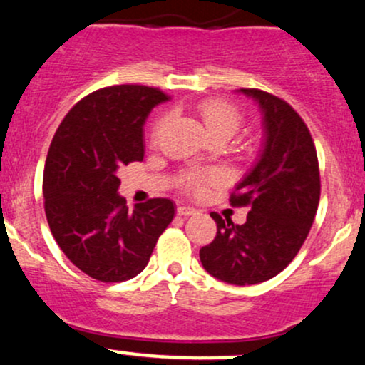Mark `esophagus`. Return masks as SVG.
Listing matches in <instances>:
<instances>
[{
    "mask_svg": "<svg viewBox=\"0 0 365 365\" xmlns=\"http://www.w3.org/2000/svg\"><path fill=\"white\" fill-rule=\"evenodd\" d=\"M176 213H178L180 216H192V215L197 213V211H195L194 207L185 206V204H183V206H178V207H176Z\"/></svg>",
    "mask_w": 365,
    "mask_h": 365,
    "instance_id": "1",
    "label": "esophagus"
}]
</instances>
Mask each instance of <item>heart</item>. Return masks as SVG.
<instances>
[{"instance_id":"heart-1","label":"heart","mask_w":365,"mask_h":365,"mask_svg":"<svg viewBox=\"0 0 365 365\" xmlns=\"http://www.w3.org/2000/svg\"><path fill=\"white\" fill-rule=\"evenodd\" d=\"M197 112L201 115L204 126H206L210 137H227L230 138L235 131L241 128L244 121L242 112L234 106L222 98H207L202 100L197 106ZM164 124H166V115H161L152 126L150 140L158 142L161 135ZM223 180V173L218 170H206V171H189L183 175L182 187L183 190L190 194H202L213 183H218Z\"/></svg>"}]
</instances>
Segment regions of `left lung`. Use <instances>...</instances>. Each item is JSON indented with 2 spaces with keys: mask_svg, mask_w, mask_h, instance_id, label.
I'll list each match as a JSON object with an SVG mask.
<instances>
[{
  "mask_svg": "<svg viewBox=\"0 0 365 365\" xmlns=\"http://www.w3.org/2000/svg\"><path fill=\"white\" fill-rule=\"evenodd\" d=\"M263 110L265 149L251 173L230 194L235 207L247 206L246 223L211 215L213 242L201 247L207 274L251 286L275 277L305 242L320 199L317 150L305 121L286 100L256 88H241Z\"/></svg>",
  "mask_w": 365,
  "mask_h": 365,
  "instance_id": "obj_1",
  "label": "left lung"
}]
</instances>
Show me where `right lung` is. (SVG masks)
Masks as SVG:
<instances>
[{"label": "right lung", "mask_w": 365, "mask_h": 365, "mask_svg": "<svg viewBox=\"0 0 365 365\" xmlns=\"http://www.w3.org/2000/svg\"><path fill=\"white\" fill-rule=\"evenodd\" d=\"M168 98L143 85L93 91L67 112L48 149V225L71 263L100 282L138 275L175 216L170 199H149L130 210L118 194L119 168L142 161L143 123Z\"/></svg>", "instance_id": "add662e5"}]
</instances>
